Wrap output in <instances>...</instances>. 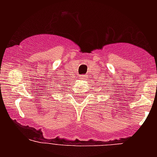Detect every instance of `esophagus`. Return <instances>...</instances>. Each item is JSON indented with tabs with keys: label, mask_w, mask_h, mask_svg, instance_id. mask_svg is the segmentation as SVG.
Segmentation results:
<instances>
[{
	"label": "esophagus",
	"mask_w": 157,
	"mask_h": 157,
	"mask_svg": "<svg viewBox=\"0 0 157 157\" xmlns=\"http://www.w3.org/2000/svg\"><path fill=\"white\" fill-rule=\"evenodd\" d=\"M86 75H80V78L81 79H86Z\"/></svg>",
	"instance_id": "obj_1"
}]
</instances>
